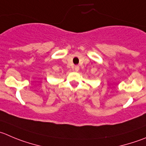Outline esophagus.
Masks as SVG:
<instances>
[{
  "instance_id": "34e87169",
  "label": "esophagus",
  "mask_w": 146,
  "mask_h": 146,
  "mask_svg": "<svg viewBox=\"0 0 146 146\" xmlns=\"http://www.w3.org/2000/svg\"><path fill=\"white\" fill-rule=\"evenodd\" d=\"M79 69H80V66H77V65H76V66H74V70L75 71V72H78Z\"/></svg>"
}]
</instances>
